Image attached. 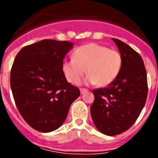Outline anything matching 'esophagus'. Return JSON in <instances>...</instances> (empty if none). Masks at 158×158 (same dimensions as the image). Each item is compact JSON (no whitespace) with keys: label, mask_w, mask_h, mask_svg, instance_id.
<instances>
[{"label":"esophagus","mask_w":158,"mask_h":158,"mask_svg":"<svg viewBox=\"0 0 158 158\" xmlns=\"http://www.w3.org/2000/svg\"><path fill=\"white\" fill-rule=\"evenodd\" d=\"M87 91H88V89H85V88H80V92L81 94H85V92H87Z\"/></svg>","instance_id":"1"}]
</instances>
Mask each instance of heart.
<instances>
[{"label":"heart","instance_id":"obj_1","mask_svg":"<svg viewBox=\"0 0 158 158\" xmlns=\"http://www.w3.org/2000/svg\"><path fill=\"white\" fill-rule=\"evenodd\" d=\"M123 65L122 56L118 51L94 43L79 47L73 58L62 63V71L69 82L77 84L85 73L86 85L97 84L105 87L118 77Z\"/></svg>","mask_w":158,"mask_h":158}]
</instances>
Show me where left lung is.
<instances>
[{"instance_id": "1", "label": "left lung", "mask_w": 158, "mask_h": 158, "mask_svg": "<svg viewBox=\"0 0 158 158\" xmlns=\"http://www.w3.org/2000/svg\"><path fill=\"white\" fill-rule=\"evenodd\" d=\"M122 56L118 77L104 88L93 90V122L101 133L119 135L131 127L142 111L148 94L147 75L143 59L126 43L112 39Z\"/></svg>"}]
</instances>
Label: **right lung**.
Returning a JSON list of instances; mask_svg holds the SVG:
<instances>
[{
	"instance_id": "obj_1",
	"label": "right lung",
	"mask_w": 158,
	"mask_h": 158,
	"mask_svg": "<svg viewBox=\"0 0 158 158\" xmlns=\"http://www.w3.org/2000/svg\"><path fill=\"white\" fill-rule=\"evenodd\" d=\"M73 46L44 39L23 47L14 60L10 86L15 105L27 124L40 132L59 128L80 95L62 71L63 59Z\"/></svg>"
}]
</instances>
